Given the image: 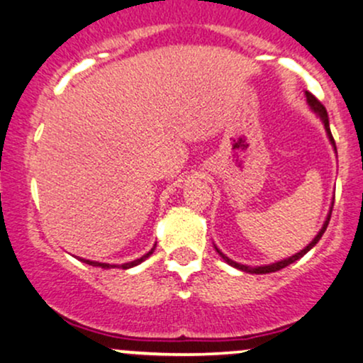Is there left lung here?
<instances>
[{"instance_id": "obj_1", "label": "left lung", "mask_w": 363, "mask_h": 363, "mask_svg": "<svg viewBox=\"0 0 363 363\" xmlns=\"http://www.w3.org/2000/svg\"><path fill=\"white\" fill-rule=\"evenodd\" d=\"M306 97H307V102H309V106L312 107V109H314V112L315 114H319V118L323 119V123H324V128H326V131H328V136H329V140H331V143H333V147L336 148V143H335V138H333V135H331V129H329V121H328V112H326V107L323 106V104H320L318 99L314 97V95L311 94V91H306ZM331 211L333 210H329V215H328V218H326V222H324V225H323V228H320V232L318 235H315V239L312 240V242L307 245L306 249H302L301 252H297L295 254V256H291V257H289V259H283V261H278V262H273V264H268V266H257V268H249V266H245V264H239V262H235V261H232V259H228L227 256H225V254H222L218 251V249H216V252L220 254V256L223 257L225 261L228 262V264L230 266H234V268H237V269H242V272H245V273H256V274H264V273H273V272H280V269H283V268H286V266L289 264H291V262H295L297 259H301V257L303 256V254H306L307 251H311L312 247H314L315 244L319 242V239L320 237H323V234L324 232H326V228H328V223H329V218H331Z\"/></svg>"}]
</instances>
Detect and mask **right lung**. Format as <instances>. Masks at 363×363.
Segmentation results:
<instances>
[{
    "mask_svg": "<svg viewBox=\"0 0 363 363\" xmlns=\"http://www.w3.org/2000/svg\"><path fill=\"white\" fill-rule=\"evenodd\" d=\"M152 252H153V249H152V251H150V252L145 254V256H141L140 259H135V261H131V262H124V264H121V268H123V269L133 268V266L140 264L141 261H145V259H147V257H148L150 254H152ZM80 261L86 262V264H90V266H99V268H104V269H111V268H116V264H107V262H95V261H89V259H80Z\"/></svg>",
    "mask_w": 363,
    "mask_h": 363,
    "instance_id": "obj_1",
    "label": "right lung"
}]
</instances>
